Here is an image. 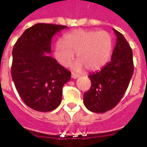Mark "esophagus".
Returning a JSON list of instances; mask_svg holds the SVG:
<instances>
[{
  "label": "esophagus",
  "instance_id": "1",
  "mask_svg": "<svg viewBox=\"0 0 147 147\" xmlns=\"http://www.w3.org/2000/svg\"><path fill=\"white\" fill-rule=\"evenodd\" d=\"M79 76V75H78V74L73 73V72L71 73V78H72V79H77Z\"/></svg>",
  "mask_w": 147,
  "mask_h": 147
}]
</instances>
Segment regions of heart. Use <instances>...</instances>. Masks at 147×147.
<instances>
[{"label": "heart", "mask_w": 147, "mask_h": 147, "mask_svg": "<svg viewBox=\"0 0 147 147\" xmlns=\"http://www.w3.org/2000/svg\"><path fill=\"white\" fill-rule=\"evenodd\" d=\"M112 47L111 35L107 31L76 29L65 34L63 42H57L54 56L61 65L67 67L76 53L79 61L74 68L80 69L85 66L88 70L94 71L107 63Z\"/></svg>", "instance_id": "b5f03b06"}]
</instances>
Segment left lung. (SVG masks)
Wrapping results in <instances>:
<instances>
[{
  "label": "left lung",
  "mask_w": 147,
  "mask_h": 147,
  "mask_svg": "<svg viewBox=\"0 0 147 147\" xmlns=\"http://www.w3.org/2000/svg\"><path fill=\"white\" fill-rule=\"evenodd\" d=\"M117 42L109 63L98 71L89 75L90 90L84 93V105L90 111L104 113L120 102L133 74L132 51L125 38L114 29Z\"/></svg>",
  "instance_id": "8db88e82"
}]
</instances>
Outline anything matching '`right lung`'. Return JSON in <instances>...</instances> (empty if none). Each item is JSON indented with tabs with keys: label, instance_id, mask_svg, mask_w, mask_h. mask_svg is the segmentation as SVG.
I'll use <instances>...</instances> for the list:
<instances>
[{
	"label": "right lung",
	"instance_id": "obj_1",
	"mask_svg": "<svg viewBox=\"0 0 147 147\" xmlns=\"http://www.w3.org/2000/svg\"><path fill=\"white\" fill-rule=\"evenodd\" d=\"M66 26L38 23L22 33L12 50L11 77L18 94L30 108L47 112L61 102L71 72L48 54L53 36Z\"/></svg>",
	"mask_w": 147,
	"mask_h": 147
}]
</instances>
